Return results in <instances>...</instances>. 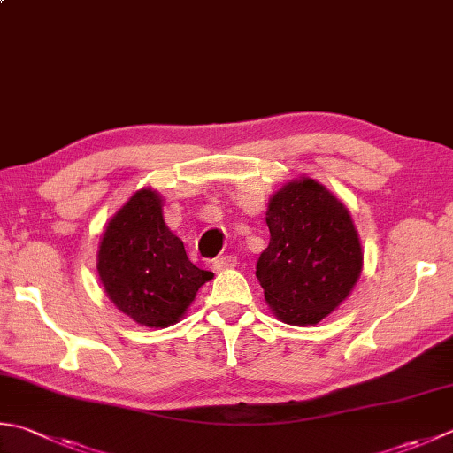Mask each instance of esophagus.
Segmentation results:
<instances>
[{
	"label": "esophagus",
	"mask_w": 453,
	"mask_h": 453,
	"mask_svg": "<svg viewBox=\"0 0 453 453\" xmlns=\"http://www.w3.org/2000/svg\"><path fill=\"white\" fill-rule=\"evenodd\" d=\"M237 265V257L234 255H221L214 261V269L216 271H227V269H234Z\"/></svg>",
	"instance_id": "esophagus-1"
}]
</instances>
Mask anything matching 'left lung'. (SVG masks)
Here are the masks:
<instances>
[{"mask_svg": "<svg viewBox=\"0 0 453 453\" xmlns=\"http://www.w3.org/2000/svg\"><path fill=\"white\" fill-rule=\"evenodd\" d=\"M271 242L257 261V279L273 314L290 326H314L334 312L363 269V251L349 210L312 179L292 180L273 194Z\"/></svg>", "mask_w": 453, "mask_h": 453, "instance_id": "1", "label": "left lung"}]
</instances>
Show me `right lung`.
I'll return each mask as SVG.
<instances>
[{"label":"right lung","instance_id":"obj_1","mask_svg":"<svg viewBox=\"0 0 453 453\" xmlns=\"http://www.w3.org/2000/svg\"><path fill=\"white\" fill-rule=\"evenodd\" d=\"M97 274L111 303L141 326L166 327L184 316L214 273L198 269L163 219L157 190H137L110 224L97 250Z\"/></svg>","mask_w":453,"mask_h":453}]
</instances>
